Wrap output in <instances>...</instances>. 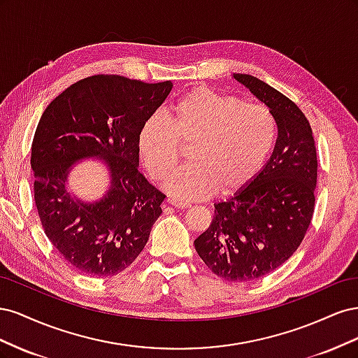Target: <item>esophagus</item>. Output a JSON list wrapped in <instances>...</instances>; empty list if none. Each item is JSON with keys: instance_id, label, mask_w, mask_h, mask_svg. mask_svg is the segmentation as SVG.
Listing matches in <instances>:
<instances>
[{"instance_id": "esophagus-1", "label": "esophagus", "mask_w": 358, "mask_h": 358, "mask_svg": "<svg viewBox=\"0 0 358 358\" xmlns=\"http://www.w3.org/2000/svg\"><path fill=\"white\" fill-rule=\"evenodd\" d=\"M166 201H167V204L173 206V208H178V209H187V208H189V206H191L187 201H180V200H175V199H167Z\"/></svg>"}]
</instances>
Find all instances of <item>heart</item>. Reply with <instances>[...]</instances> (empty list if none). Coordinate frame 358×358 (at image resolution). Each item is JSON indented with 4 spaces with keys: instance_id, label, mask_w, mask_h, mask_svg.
<instances>
[{
    "instance_id": "heart-1",
    "label": "heart",
    "mask_w": 358,
    "mask_h": 358,
    "mask_svg": "<svg viewBox=\"0 0 358 358\" xmlns=\"http://www.w3.org/2000/svg\"><path fill=\"white\" fill-rule=\"evenodd\" d=\"M275 140L276 122L267 107L204 86L182 95L167 117L150 115L137 136L145 167L157 180L176 167L180 146L191 145L189 164L162 183L180 200L239 191L263 169Z\"/></svg>"
}]
</instances>
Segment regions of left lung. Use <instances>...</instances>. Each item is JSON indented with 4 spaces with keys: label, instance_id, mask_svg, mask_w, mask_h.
<instances>
[{
    "label": "left lung",
    "instance_id": "obj_1",
    "mask_svg": "<svg viewBox=\"0 0 358 358\" xmlns=\"http://www.w3.org/2000/svg\"><path fill=\"white\" fill-rule=\"evenodd\" d=\"M273 115L278 137L263 170L234 196L215 204L209 229L194 245L212 273L248 282L273 272L296 252L315 208L317 149L294 101L249 74H233Z\"/></svg>",
    "mask_w": 358,
    "mask_h": 358
}]
</instances>
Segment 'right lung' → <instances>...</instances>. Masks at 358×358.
<instances>
[{
  "label": "right lung",
  "instance_id": "add662e5",
  "mask_svg": "<svg viewBox=\"0 0 358 358\" xmlns=\"http://www.w3.org/2000/svg\"><path fill=\"white\" fill-rule=\"evenodd\" d=\"M171 88L170 80L96 74L69 86L41 115L31 148L34 200L48 239L80 273H121L148 243L166 196L138 171L137 136ZM94 156L110 167L111 188L85 203L65 182L74 162Z\"/></svg>",
  "mask_w": 358,
  "mask_h": 358
}]
</instances>
